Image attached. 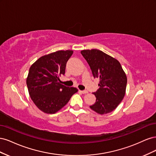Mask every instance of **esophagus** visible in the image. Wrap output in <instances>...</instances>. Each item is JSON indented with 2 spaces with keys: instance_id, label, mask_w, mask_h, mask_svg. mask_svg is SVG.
Here are the masks:
<instances>
[{
  "instance_id": "34e87169",
  "label": "esophagus",
  "mask_w": 156,
  "mask_h": 156,
  "mask_svg": "<svg viewBox=\"0 0 156 156\" xmlns=\"http://www.w3.org/2000/svg\"><path fill=\"white\" fill-rule=\"evenodd\" d=\"M79 91L81 92V93H82V94H87L88 93L87 90H79Z\"/></svg>"
}]
</instances>
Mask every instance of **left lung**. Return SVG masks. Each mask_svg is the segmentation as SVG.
Masks as SVG:
<instances>
[{
  "instance_id": "1",
  "label": "left lung",
  "mask_w": 156,
  "mask_h": 156,
  "mask_svg": "<svg viewBox=\"0 0 156 156\" xmlns=\"http://www.w3.org/2000/svg\"><path fill=\"white\" fill-rule=\"evenodd\" d=\"M81 53L90 67L94 78H100L99 89L93 94L96 102L92 110L103 115L114 111L123 100L127 77L116 59L98 49L83 50Z\"/></svg>"
}]
</instances>
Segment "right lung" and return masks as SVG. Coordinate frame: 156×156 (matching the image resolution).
Instances as JSON below:
<instances>
[{
	"label": "right lung",
	"mask_w": 156,
	"mask_h": 156,
	"mask_svg": "<svg viewBox=\"0 0 156 156\" xmlns=\"http://www.w3.org/2000/svg\"><path fill=\"white\" fill-rule=\"evenodd\" d=\"M73 51H58L41 56L33 64L27 79L31 100L40 110L54 114L67 104L78 90L60 84L66 63Z\"/></svg>",
	"instance_id": "obj_1"
}]
</instances>
